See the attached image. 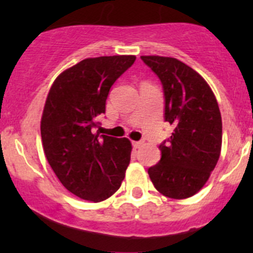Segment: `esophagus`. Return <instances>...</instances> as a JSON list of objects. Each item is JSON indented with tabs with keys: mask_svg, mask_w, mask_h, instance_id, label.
<instances>
[{
	"mask_svg": "<svg viewBox=\"0 0 253 253\" xmlns=\"http://www.w3.org/2000/svg\"><path fill=\"white\" fill-rule=\"evenodd\" d=\"M132 144H133V147L137 149V148H141L142 147L143 142L142 141H133V142H132Z\"/></svg>",
	"mask_w": 253,
	"mask_h": 253,
	"instance_id": "34e87169",
	"label": "esophagus"
}]
</instances>
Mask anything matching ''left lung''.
<instances>
[{
	"mask_svg": "<svg viewBox=\"0 0 253 253\" xmlns=\"http://www.w3.org/2000/svg\"><path fill=\"white\" fill-rule=\"evenodd\" d=\"M164 91V119L174 126L159 145L160 162L148 169L154 187L169 198L196 195L208 181L221 149V116L207 82L172 57L141 56Z\"/></svg>",
	"mask_w": 253,
	"mask_h": 253,
	"instance_id": "left-lung-1",
	"label": "left lung"
}]
</instances>
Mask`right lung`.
Masks as SVG:
<instances>
[{
    "label": "right lung",
    "mask_w": 253,
    "mask_h": 253,
    "mask_svg": "<svg viewBox=\"0 0 253 253\" xmlns=\"http://www.w3.org/2000/svg\"><path fill=\"white\" fill-rule=\"evenodd\" d=\"M136 56L85 58L53 82L42 117L46 159L63 186L82 200L101 202L121 186L131 160V142L93 133L105 114L112 84Z\"/></svg>",
    "instance_id": "add662e5"
}]
</instances>
